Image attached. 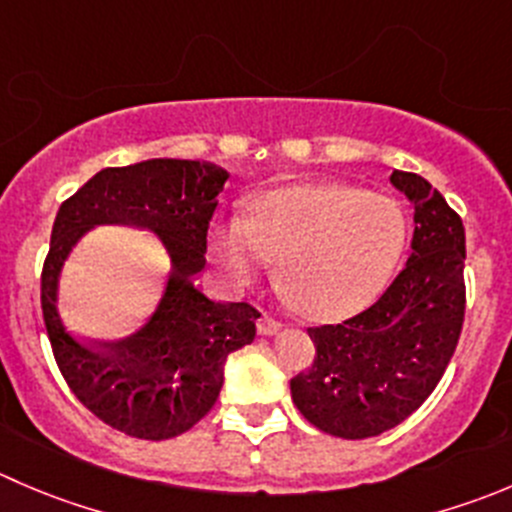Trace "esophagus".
I'll use <instances>...</instances> for the list:
<instances>
[{"mask_svg": "<svg viewBox=\"0 0 512 512\" xmlns=\"http://www.w3.org/2000/svg\"><path fill=\"white\" fill-rule=\"evenodd\" d=\"M280 330H282V322L275 320V317L262 315L260 322H257V332H260V335H277Z\"/></svg>", "mask_w": 512, "mask_h": 512, "instance_id": "34e87169", "label": "esophagus"}]
</instances>
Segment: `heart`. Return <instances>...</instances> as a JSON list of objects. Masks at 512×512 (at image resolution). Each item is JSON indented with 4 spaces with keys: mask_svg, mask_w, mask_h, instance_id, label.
<instances>
[{
    "mask_svg": "<svg viewBox=\"0 0 512 512\" xmlns=\"http://www.w3.org/2000/svg\"><path fill=\"white\" fill-rule=\"evenodd\" d=\"M405 247V220L388 197L345 185L272 190L250 217H230L212 232L210 252L232 287L280 262L292 305L315 320L365 310L393 277Z\"/></svg>",
    "mask_w": 512,
    "mask_h": 512,
    "instance_id": "b5f03b06",
    "label": "heart"
}]
</instances>
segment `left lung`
I'll return each instance as SVG.
<instances>
[{
    "mask_svg": "<svg viewBox=\"0 0 512 512\" xmlns=\"http://www.w3.org/2000/svg\"><path fill=\"white\" fill-rule=\"evenodd\" d=\"M415 207L413 252L375 305L340 325L307 327L310 370L290 380L307 423L365 440L403 423L443 377L465 320V227L428 180L393 172Z\"/></svg>",
    "mask_w": 512,
    "mask_h": 512,
    "instance_id": "obj_1",
    "label": "left lung"
}]
</instances>
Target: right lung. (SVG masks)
<instances>
[{
  "label": "right lung",
  "instance_id": "1",
  "mask_svg": "<svg viewBox=\"0 0 512 512\" xmlns=\"http://www.w3.org/2000/svg\"><path fill=\"white\" fill-rule=\"evenodd\" d=\"M225 170L195 160L107 167L62 202L42 267V315L59 372L102 423L167 440L200 423L222 390L227 355L255 340L250 302H215L195 285ZM137 224L161 235L173 272L151 322L119 343L77 341L56 312V280L73 242L94 224Z\"/></svg>",
  "mask_w": 512,
  "mask_h": 512
}]
</instances>
